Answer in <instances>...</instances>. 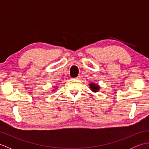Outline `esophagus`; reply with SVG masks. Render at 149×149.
Masks as SVG:
<instances>
[{"mask_svg":"<svg viewBox=\"0 0 149 149\" xmlns=\"http://www.w3.org/2000/svg\"><path fill=\"white\" fill-rule=\"evenodd\" d=\"M80 78H81V77H80V76H77V77H75V79H79Z\"/></svg>","mask_w":149,"mask_h":149,"instance_id":"esophagus-1","label":"esophagus"}]
</instances>
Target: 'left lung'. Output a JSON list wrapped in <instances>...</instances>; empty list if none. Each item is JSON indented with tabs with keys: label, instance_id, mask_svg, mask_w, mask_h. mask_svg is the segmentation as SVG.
<instances>
[{
	"label": "left lung",
	"instance_id": "left-lung-1",
	"mask_svg": "<svg viewBox=\"0 0 149 149\" xmlns=\"http://www.w3.org/2000/svg\"><path fill=\"white\" fill-rule=\"evenodd\" d=\"M89 86L90 90L93 91V92H98L100 89V86L98 84H95L94 83H90L89 84Z\"/></svg>",
	"mask_w": 149,
	"mask_h": 149
}]
</instances>
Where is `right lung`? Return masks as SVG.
Returning a JSON list of instances; mask_svg holds the SVG:
<instances>
[{
    "instance_id": "add662e5",
    "label": "right lung",
    "mask_w": 149,
    "mask_h": 149,
    "mask_svg": "<svg viewBox=\"0 0 149 149\" xmlns=\"http://www.w3.org/2000/svg\"><path fill=\"white\" fill-rule=\"evenodd\" d=\"M56 87H57V86H55L54 88H56ZM57 90V88H55V90Z\"/></svg>"
}]
</instances>
